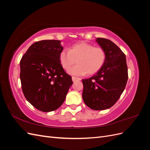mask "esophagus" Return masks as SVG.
<instances>
[{"instance_id": "esophagus-1", "label": "esophagus", "mask_w": 150, "mask_h": 150, "mask_svg": "<svg viewBox=\"0 0 150 150\" xmlns=\"http://www.w3.org/2000/svg\"><path fill=\"white\" fill-rule=\"evenodd\" d=\"M72 80L73 82H75L76 81H81V79L79 78H77V77H72Z\"/></svg>"}]
</instances>
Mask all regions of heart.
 Returning a JSON list of instances; mask_svg holds the SVG:
<instances>
[{
  "label": "heart",
  "instance_id": "obj_1",
  "mask_svg": "<svg viewBox=\"0 0 150 150\" xmlns=\"http://www.w3.org/2000/svg\"><path fill=\"white\" fill-rule=\"evenodd\" d=\"M61 66L67 70L76 60L78 64L68 71L71 75L95 74L101 69L106 59V52L101 47H94L85 42L74 44L69 51L63 49L59 55Z\"/></svg>",
  "mask_w": 150,
  "mask_h": 150
}]
</instances>
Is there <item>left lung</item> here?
I'll list each match as a JSON object with an SVG mask.
<instances>
[{
	"instance_id": "obj_1",
	"label": "left lung",
	"mask_w": 150,
	"mask_h": 150,
	"mask_svg": "<svg viewBox=\"0 0 150 150\" xmlns=\"http://www.w3.org/2000/svg\"><path fill=\"white\" fill-rule=\"evenodd\" d=\"M96 41L106 52L105 63L91 78L83 79V99L94 110L112 106L123 92L128 78L125 54L111 40L97 38Z\"/></svg>"
}]
</instances>
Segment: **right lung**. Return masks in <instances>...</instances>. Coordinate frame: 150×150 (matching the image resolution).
<instances>
[{"instance_id": "1", "label": "right lung", "mask_w": 150, "mask_h": 150, "mask_svg": "<svg viewBox=\"0 0 150 150\" xmlns=\"http://www.w3.org/2000/svg\"><path fill=\"white\" fill-rule=\"evenodd\" d=\"M61 40H43L29 47L20 61L22 92L32 105L43 112L57 110L73 83L61 66Z\"/></svg>"}]
</instances>
